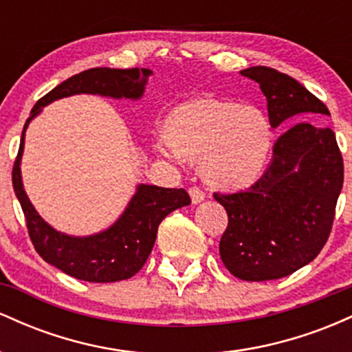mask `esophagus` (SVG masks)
Wrapping results in <instances>:
<instances>
[{
    "label": "esophagus",
    "instance_id": "obj_1",
    "mask_svg": "<svg viewBox=\"0 0 352 352\" xmlns=\"http://www.w3.org/2000/svg\"><path fill=\"white\" fill-rule=\"evenodd\" d=\"M188 193H190V197H192L193 204H200V201L205 200L204 190H200L199 187H190Z\"/></svg>",
    "mask_w": 352,
    "mask_h": 352
}]
</instances>
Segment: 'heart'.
<instances>
[{
  "mask_svg": "<svg viewBox=\"0 0 352 352\" xmlns=\"http://www.w3.org/2000/svg\"><path fill=\"white\" fill-rule=\"evenodd\" d=\"M167 135L155 148L167 159L201 160V172L218 188H243L258 179L272 147L263 112L230 99L200 98L168 116Z\"/></svg>",
  "mask_w": 352,
  "mask_h": 352,
  "instance_id": "heart-1",
  "label": "heart"
}]
</instances>
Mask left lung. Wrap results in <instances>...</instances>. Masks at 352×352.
<instances>
[{
  "label": "left lung",
  "mask_w": 352,
  "mask_h": 352,
  "mask_svg": "<svg viewBox=\"0 0 352 352\" xmlns=\"http://www.w3.org/2000/svg\"><path fill=\"white\" fill-rule=\"evenodd\" d=\"M241 74L260 84L274 129L305 116H329L322 100L283 72L254 66ZM342 180L344 164L334 132L309 122L289 127L252 187L213 193L228 215L220 240L228 272L243 281H270L311 263L329 238Z\"/></svg>",
  "instance_id": "8db88e82"
}]
</instances>
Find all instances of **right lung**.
I'll return each mask as SVG.
<instances>
[{"instance_id": "right-lung-1", "label": "right lung", "mask_w": 352, "mask_h": 352, "mask_svg": "<svg viewBox=\"0 0 352 352\" xmlns=\"http://www.w3.org/2000/svg\"><path fill=\"white\" fill-rule=\"evenodd\" d=\"M151 74V69L139 67H94L79 72L60 82L36 102L31 117L24 124V131L30 120L39 112V107L72 94L87 92L116 99H139L144 94V86ZM24 131L13 165V188L26 218L28 233L39 256L69 276L89 283H114L134 276L152 252L160 221L173 210L188 205V193L184 188L140 185L122 217L106 232L86 238L67 236L51 228L38 215L24 192L19 172Z\"/></svg>"}]
</instances>
